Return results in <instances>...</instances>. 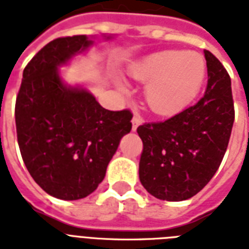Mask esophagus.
I'll return each instance as SVG.
<instances>
[{"label":"esophagus","mask_w":249,"mask_h":249,"mask_svg":"<svg viewBox=\"0 0 249 249\" xmlns=\"http://www.w3.org/2000/svg\"><path fill=\"white\" fill-rule=\"evenodd\" d=\"M131 123H133V130H137V128H138L139 125L142 124L143 120L141 116H138V115H134V118H133Z\"/></svg>","instance_id":"34e87169"}]
</instances>
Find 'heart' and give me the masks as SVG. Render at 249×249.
<instances>
[{"label": "heart", "mask_w": 249, "mask_h": 249, "mask_svg": "<svg viewBox=\"0 0 249 249\" xmlns=\"http://www.w3.org/2000/svg\"><path fill=\"white\" fill-rule=\"evenodd\" d=\"M206 72L201 54L181 50L156 52L130 68L133 78L148 82L145 101L159 115H173L191 104L203 86Z\"/></svg>", "instance_id": "1"}]
</instances>
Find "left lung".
I'll list each match as a JSON object with an SVG mask.
<instances>
[{
    "instance_id": "1",
    "label": "left lung",
    "mask_w": 249,
    "mask_h": 249,
    "mask_svg": "<svg viewBox=\"0 0 249 249\" xmlns=\"http://www.w3.org/2000/svg\"><path fill=\"white\" fill-rule=\"evenodd\" d=\"M203 52L205 96L166 120L137 129L143 142L139 179L149 195L163 201H184L205 188L223 161L233 129L230 76L211 52Z\"/></svg>"
}]
</instances>
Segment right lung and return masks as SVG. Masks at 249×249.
<instances>
[{"mask_svg":"<svg viewBox=\"0 0 249 249\" xmlns=\"http://www.w3.org/2000/svg\"><path fill=\"white\" fill-rule=\"evenodd\" d=\"M92 44L86 36L51 40L25 66L16 97V134L26 169L44 192L66 201L96 191L131 130L130 110H106L58 75V66Z\"/></svg>","mask_w":249,"mask_h":249,"instance_id":"right-lung-1","label":"right lung"}]
</instances>
